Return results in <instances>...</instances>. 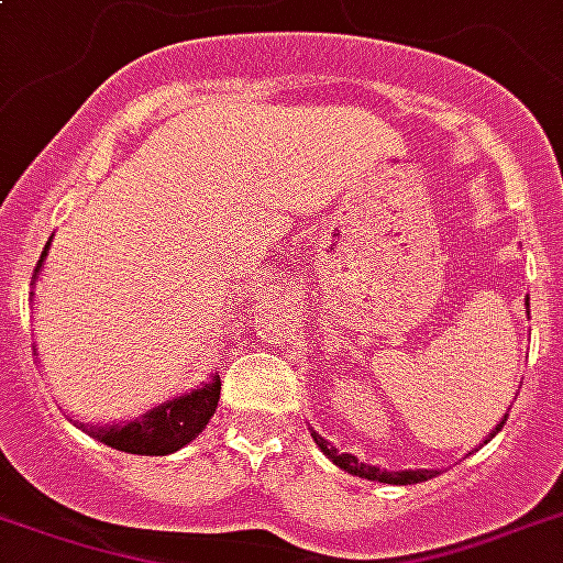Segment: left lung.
Returning a JSON list of instances; mask_svg holds the SVG:
<instances>
[{
    "instance_id": "8db88e82",
    "label": "left lung",
    "mask_w": 563,
    "mask_h": 563,
    "mask_svg": "<svg viewBox=\"0 0 563 563\" xmlns=\"http://www.w3.org/2000/svg\"><path fill=\"white\" fill-rule=\"evenodd\" d=\"M505 419H508V413H505ZM505 419H501L499 424H496V431H493L490 437H496L501 431V424H505ZM490 437H487V440H490ZM312 440H316V445H319L321 452L328 454L330 461L336 463L339 470H345V472H351V475H357V478H368V482H384V484H419V482H428V478H434L437 472L434 470H401V472H386V470H380V466H368V463H363V461H357V457H354V454H339L336 449H333V445L328 443V440H324V437L321 434H316V431H312ZM487 440H484V443H487Z\"/></svg>"
}]
</instances>
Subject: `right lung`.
<instances>
[{
	"label": "right lung",
	"mask_w": 563,
	"mask_h": 563,
	"mask_svg": "<svg viewBox=\"0 0 563 563\" xmlns=\"http://www.w3.org/2000/svg\"><path fill=\"white\" fill-rule=\"evenodd\" d=\"M46 247H49V242H46ZM46 247L41 253V263L34 268V277L41 272ZM218 398H221V380L214 375L200 389H191L188 396H179L174 401L153 407V410H147L139 419H129V422L118 424H100V428L79 422V428L85 434H91L93 440L118 449V452L170 454L183 449L186 443H191L203 431L209 419H212L214 407H218Z\"/></svg>",
	"instance_id": "right-lung-1"
}]
</instances>
